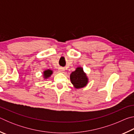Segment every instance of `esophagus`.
Instances as JSON below:
<instances>
[{
    "mask_svg": "<svg viewBox=\"0 0 134 134\" xmlns=\"http://www.w3.org/2000/svg\"><path fill=\"white\" fill-rule=\"evenodd\" d=\"M64 70H65L64 69L63 67H59V69H58V71L60 72H63L64 71Z\"/></svg>",
    "mask_w": 134,
    "mask_h": 134,
    "instance_id": "esophagus-1",
    "label": "esophagus"
}]
</instances>
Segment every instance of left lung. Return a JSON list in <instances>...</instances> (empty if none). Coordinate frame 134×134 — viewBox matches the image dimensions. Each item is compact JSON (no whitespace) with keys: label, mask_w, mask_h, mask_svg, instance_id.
Here are the masks:
<instances>
[{"label":"left lung","mask_w":134,"mask_h":134,"mask_svg":"<svg viewBox=\"0 0 134 134\" xmlns=\"http://www.w3.org/2000/svg\"><path fill=\"white\" fill-rule=\"evenodd\" d=\"M70 80L71 83L77 89L82 88L86 86L88 82V79L81 67L77 68L74 71L70 74Z\"/></svg>","instance_id":"1"}]
</instances>
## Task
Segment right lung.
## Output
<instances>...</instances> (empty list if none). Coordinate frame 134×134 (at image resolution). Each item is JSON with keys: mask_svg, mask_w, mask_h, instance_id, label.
I'll list each match as a JSON object with an SVG mask.
<instances>
[{"mask_svg": "<svg viewBox=\"0 0 134 134\" xmlns=\"http://www.w3.org/2000/svg\"><path fill=\"white\" fill-rule=\"evenodd\" d=\"M52 73H53V71H52L51 70H45V71L44 72V76L45 77V78L49 77L51 75Z\"/></svg>", "mask_w": 134, "mask_h": 134, "instance_id": "right-lung-1", "label": "right lung"}]
</instances>
